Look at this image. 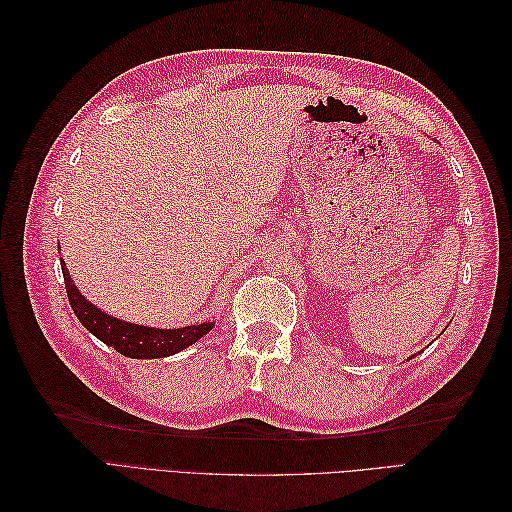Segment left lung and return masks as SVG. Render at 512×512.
Listing matches in <instances>:
<instances>
[{
    "instance_id": "obj_1",
    "label": "left lung",
    "mask_w": 512,
    "mask_h": 512,
    "mask_svg": "<svg viewBox=\"0 0 512 512\" xmlns=\"http://www.w3.org/2000/svg\"><path fill=\"white\" fill-rule=\"evenodd\" d=\"M414 356H416V354H412V356H408V361H410V359H414Z\"/></svg>"
}]
</instances>
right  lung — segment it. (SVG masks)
Segmentation results:
<instances>
[{"label":"right lung","instance_id":"add662e5","mask_svg":"<svg viewBox=\"0 0 512 512\" xmlns=\"http://www.w3.org/2000/svg\"><path fill=\"white\" fill-rule=\"evenodd\" d=\"M61 273H64L72 312L81 320L83 327L91 335H96L100 342L113 346L119 354L130 356V359H164V356H173L196 344L200 337L215 327V322H200L181 329H156L145 327V324L119 320L115 316H108L87 297H83V292L76 288L72 280L64 258H61Z\"/></svg>","mask_w":512,"mask_h":512}]
</instances>
